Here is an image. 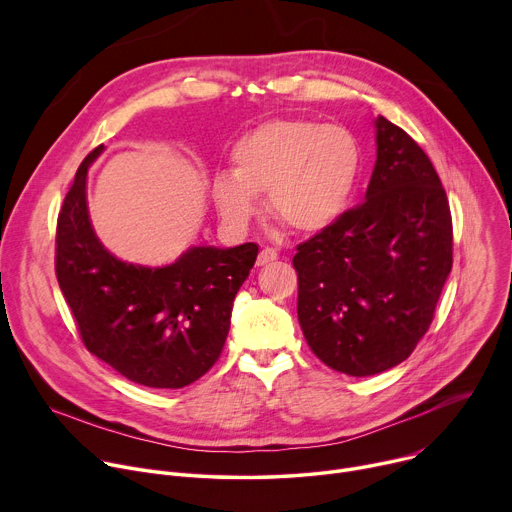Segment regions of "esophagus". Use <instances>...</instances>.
Masks as SVG:
<instances>
[{"label":"esophagus","mask_w":512,"mask_h":512,"mask_svg":"<svg viewBox=\"0 0 512 512\" xmlns=\"http://www.w3.org/2000/svg\"><path fill=\"white\" fill-rule=\"evenodd\" d=\"M275 259H277V251L265 247V249H261V253H259V257H257V265L263 267V265H267V263H273Z\"/></svg>","instance_id":"1"}]
</instances>
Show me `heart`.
<instances>
[{"label": "heart", "mask_w": 512, "mask_h": 512, "mask_svg": "<svg viewBox=\"0 0 512 512\" xmlns=\"http://www.w3.org/2000/svg\"><path fill=\"white\" fill-rule=\"evenodd\" d=\"M231 172L212 178L210 194L225 221L247 227L267 192L269 212L296 233L326 231L352 202L362 154L342 125L269 119L235 139Z\"/></svg>", "instance_id": "b5f03b06"}]
</instances>
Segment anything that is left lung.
I'll return each instance as SVG.
<instances>
[{"mask_svg": "<svg viewBox=\"0 0 512 512\" xmlns=\"http://www.w3.org/2000/svg\"><path fill=\"white\" fill-rule=\"evenodd\" d=\"M364 202L298 247V320L330 369L371 377L427 332L452 271L446 190L419 145L383 115Z\"/></svg>", "mask_w": 512, "mask_h": 512, "instance_id": "left-lung-1", "label": "left lung"}]
</instances>
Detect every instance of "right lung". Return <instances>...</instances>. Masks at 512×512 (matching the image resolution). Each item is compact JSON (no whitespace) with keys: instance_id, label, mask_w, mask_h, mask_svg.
Returning a JSON list of instances; mask_svg holds the SVG:
<instances>
[{"instance_id":"1","label":"right lung","mask_w":512,"mask_h":512,"mask_svg":"<svg viewBox=\"0 0 512 512\" xmlns=\"http://www.w3.org/2000/svg\"><path fill=\"white\" fill-rule=\"evenodd\" d=\"M103 150L83 160L60 208L58 285L89 352L137 385L182 389L221 356L259 247H190L164 267L117 259L95 235L87 206V174Z\"/></svg>"}]
</instances>
